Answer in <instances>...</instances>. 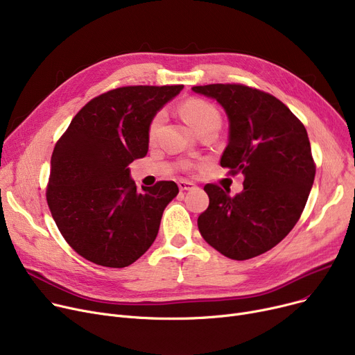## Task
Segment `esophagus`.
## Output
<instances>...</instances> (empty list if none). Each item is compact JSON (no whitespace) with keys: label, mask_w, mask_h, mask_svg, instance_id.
Wrapping results in <instances>:
<instances>
[{"label":"esophagus","mask_w":355,"mask_h":355,"mask_svg":"<svg viewBox=\"0 0 355 355\" xmlns=\"http://www.w3.org/2000/svg\"><path fill=\"white\" fill-rule=\"evenodd\" d=\"M178 189L181 191H185V190H191L194 189V184L191 181H187V180H180L178 181Z\"/></svg>","instance_id":"1"}]
</instances>
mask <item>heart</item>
Masks as SVG:
<instances>
[{
  "mask_svg": "<svg viewBox=\"0 0 355 355\" xmlns=\"http://www.w3.org/2000/svg\"><path fill=\"white\" fill-rule=\"evenodd\" d=\"M180 110L182 116L185 118V121L190 123V126L196 130L197 134H200L201 130H206L210 128L218 129L221 125V116H220L218 109L207 101L196 99V98L189 99L181 105ZM162 122H164L162 112H158V114H155L153 119L149 121L148 130H146L149 139H154L157 137ZM185 168H193V165L185 164Z\"/></svg>",
  "mask_w": 355,
  "mask_h": 355,
  "instance_id": "heart-1",
  "label": "heart"
}]
</instances>
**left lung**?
<instances>
[{"mask_svg": "<svg viewBox=\"0 0 355 355\" xmlns=\"http://www.w3.org/2000/svg\"><path fill=\"white\" fill-rule=\"evenodd\" d=\"M225 107L229 144L220 165L243 174V191L206 184L210 202L198 216L201 236L221 254L246 260L284 240L300 220L316 165L304 123L270 93L240 83L194 86Z\"/></svg>", "mask_w": 355, "mask_h": 355, "instance_id": "obj_1", "label": "left lung"}]
</instances>
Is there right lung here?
I'll use <instances>...</instances> for the list:
<instances>
[{
    "label": "right lung",
    "mask_w": 355,
    "mask_h": 355,
    "mask_svg": "<svg viewBox=\"0 0 355 355\" xmlns=\"http://www.w3.org/2000/svg\"><path fill=\"white\" fill-rule=\"evenodd\" d=\"M182 85L122 86L89 101L55 144L46 198L69 246L92 263L132 265L158 234L174 181L137 191L128 165L148 153V123Z\"/></svg>",
    "instance_id": "obj_1"
}]
</instances>
